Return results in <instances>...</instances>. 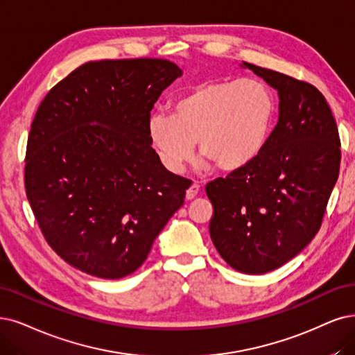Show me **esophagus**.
<instances>
[{"label": "esophagus", "instance_id": "34e87169", "mask_svg": "<svg viewBox=\"0 0 355 355\" xmlns=\"http://www.w3.org/2000/svg\"><path fill=\"white\" fill-rule=\"evenodd\" d=\"M199 191H200V184H199V182H193V184L186 191V198L189 200H191V199L196 198V196H198Z\"/></svg>", "mask_w": 355, "mask_h": 355}]
</instances>
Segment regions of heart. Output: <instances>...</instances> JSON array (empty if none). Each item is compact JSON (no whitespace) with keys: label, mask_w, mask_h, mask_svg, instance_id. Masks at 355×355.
<instances>
[{"label":"heart","mask_w":355,"mask_h":355,"mask_svg":"<svg viewBox=\"0 0 355 355\" xmlns=\"http://www.w3.org/2000/svg\"><path fill=\"white\" fill-rule=\"evenodd\" d=\"M273 112L272 92L257 78L215 80L181 96L173 115L153 114L148 130L171 173L184 169L196 141L200 155L216 168L235 171L250 164L265 148Z\"/></svg>","instance_id":"b5f03b06"}]
</instances>
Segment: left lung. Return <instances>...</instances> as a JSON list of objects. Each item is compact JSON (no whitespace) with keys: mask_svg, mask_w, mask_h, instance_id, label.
Instances as JSON below:
<instances>
[{"mask_svg":"<svg viewBox=\"0 0 355 355\" xmlns=\"http://www.w3.org/2000/svg\"><path fill=\"white\" fill-rule=\"evenodd\" d=\"M278 90L279 116L254 159L206 186L218 253L261 275L295 257L318 234L339 174L340 140L324 96L310 83L243 62Z\"/></svg>","mask_w":355,"mask_h":355,"instance_id":"1","label":"left lung"}]
</instances>
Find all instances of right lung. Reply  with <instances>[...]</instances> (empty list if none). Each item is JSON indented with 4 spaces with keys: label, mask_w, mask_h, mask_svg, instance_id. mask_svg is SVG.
Returning <instances> with one entry per match:
<instances>
[{
    "label": "right lung",
    "mask_w": 355,
    "mask_h": 355,
    "mask_svg": "<svg viewBox=\"0 0 355 355\" xmlns=\"http://www.w3.org/2000/svg\"><path fill=\"white\" fill-rule=\"evenodd\" d=\"M182 76L159 58L90 61L39 105L24 186L45 240L69 265L120 279L146 260L191 181L162 165L149 120Z\"/></svg>",
    "instance_id": "1"
}]
</instances>
